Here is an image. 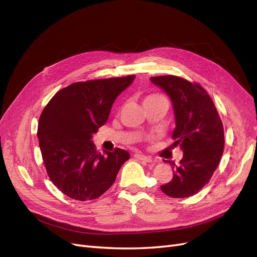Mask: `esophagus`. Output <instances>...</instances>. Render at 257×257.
Masks as SVG:
<instances>
[{
  "label": "esophagus",
  "mask_w": 257,
  "mask_h": 257,
  "mask_svg": "<svg viewBox=\"0 0 257 257\" xmlns=\"http://www.w3.org/2000/svg\"><path fill=\"white\" fill-rule=\"evenodd\" d=\"M134 157H135L137 160H139V161H143V162H146V163H151V162H152V159H151L150 157H146V155L139 154V153L135 154Z\"/></svg>",
  "instance_id": "esophagus-1"
}]
</instances>
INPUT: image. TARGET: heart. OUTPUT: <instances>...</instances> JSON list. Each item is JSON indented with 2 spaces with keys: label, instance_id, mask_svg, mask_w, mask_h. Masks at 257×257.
<instances>
[{
  "label": "heart",
  "instance_id": "1",
  "mask_svg": "<svg viewBox=\"0 0 257 257\" xmlns=\"http://www.w3.org/2000/svg\"><path fill=\"white\" fill-rule=\"evenodd\" d=\"M154 98H163L162 96H159V95H150V96H148L145 100H149V99H154Z\"/></svg>",
  "mask_w": 257,
  "mask_h": 257
}]
</instances>
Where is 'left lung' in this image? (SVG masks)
I'll return each instance as SVG.
<instances>
[{"label":"left lung","instance_id":"1","mask_svg":"<svg viewBox=\"0 0 257 257\" xmlns=\"http://www.w3.org/2000/svg\"><path fill=\"white\" fill-rule=\"evenodd\" d=\"M151 82L172 100L176 127L173 146L183 157L173 167L174 177L161 190L166 195L184 198L198 193L219 166L224 149V128L216 108L206 90L177 76L151 77Z\"/></svg>","mask_w":257,"mask_h":257}]
</instances>
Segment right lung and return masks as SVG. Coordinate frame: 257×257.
<instances>
[{"label":"right lung","mask_w":257,"mask_h":257,"mask_svg":"<svg viewBox=\"0 0 257 257\" xmlns=\"http://www.w3.org/2000/svg\"><path fill=\"white\" fill-rule=\"evenodd\" d=\"M135 76L76 82L62 89L44 108L37 136L52 183L76 200L99 197L113 184L130 159L122 149L96 151L93 135L109 116L112 104Z\"/></svg>","instance_id":"1"}]
</instances>
